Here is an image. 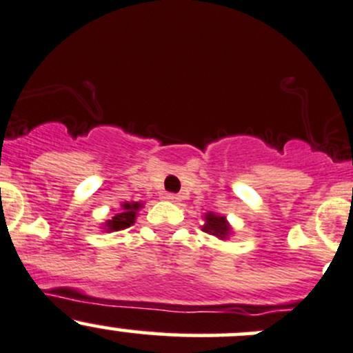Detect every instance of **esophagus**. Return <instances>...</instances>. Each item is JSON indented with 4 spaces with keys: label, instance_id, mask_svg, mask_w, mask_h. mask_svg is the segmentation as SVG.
Here are the masks:
<instances>
[{
    "label": "esophagus",
    "instance_id": "esophagus-1",
    "mask_svg": "<svg viewBox=\"0 0 353 353\" xmlns=\"http://www.w3.org/2000/svg\"><path fill=\"white\" fill-rule=\"evenodd\" d=\"M165 199H169V201H179L181 196H179V194H176V193H167Z\"/></svg>",
    "mask_w": 353,
    "mask_h": 353
}]
</instances>
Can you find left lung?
<instances>
[{
    "label": "left lung",
    "mask_w": 353,
    "mask_h": 353,
    "mask_svg": "<svg viewBox=\"0 0 353 353\" xmlns=\"http://www.w3.org/2000/svg\"><path fill=\"white\" fill-rule=\"evenodd\" d=\"M205 219H206V223L203 225V230H205V232L212 234V236L219 237V239H227V236H229L230 232V227L229 223H227L225 216L215 215V213H208Z\"/></svg>",
    "instance_id": "obj_1"
}]
</instances>
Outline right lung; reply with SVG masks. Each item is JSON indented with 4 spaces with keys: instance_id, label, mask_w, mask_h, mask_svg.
Returning a JSON list of instances; mask_svg holds the SVG:
<instances>
[{
    "instance_id": "obj_1",
    "label": "right lung",
    "mask_w": 353,
    "mask_h": 353,
    "mask_svg": "<svg viewBox=\"0 0 353 353\" xmlns=\"http://www.w3.org/2000/svg\"><path fill=\"white\" fill-rule=\"evenodd\" d=\"M138 206H140V203H131V205L130 203H124L123 212L117 213L116 216L108 220V222H105V229L112 232V230H123L126 229V227L133 225Z\"/></svg>"
}]
</instances>
